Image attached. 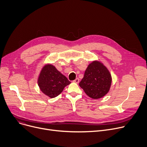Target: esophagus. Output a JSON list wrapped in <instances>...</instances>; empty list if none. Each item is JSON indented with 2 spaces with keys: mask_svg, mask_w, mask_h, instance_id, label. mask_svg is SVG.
<instances>
[{
  "mask_svg": "<svg viewBox=\"0 0 147 147\" xmlns=\"http://www.w3.org/2000/svg\"><path fill=\"white\" fill-rule=\"evenodd\" d=\"M73 82H74V83H78L79 82V78H76V79L74 80H73Z\"/></svg>",
  "mask_w": 147,
  "mask_h": 147,
  "instance_id": "esophagus-1",
  "label": "esophagus"
}]
</instances>
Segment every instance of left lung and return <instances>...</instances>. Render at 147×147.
<instances>
[{
	"label": "left lung",
	"instance_id": "obj_1",
	"mask_svg": "<svg viewBox=\"0 0 147 147\" xmlns=\"http://www.w3.org/2000/svg\"><path fill=\"white\" fill-rule=\"evenodd\" d=\"M111 83L112 77L108 70L102 63L96 61L87 67L79 86L87 96L97 99L109 92Z\"/></svg>",
	"mask_w": 147,
	"mask_h": 147
}]
</instances>
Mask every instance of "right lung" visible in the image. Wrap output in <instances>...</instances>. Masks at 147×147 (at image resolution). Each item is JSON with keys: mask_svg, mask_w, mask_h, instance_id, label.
<instances>
[{"mask_svg": "<svg viewBox=\"0 0 147 147\" xmlns=\"http://www.w3.org/2000/svg\"><path fill=\"white\" fill-rule=\"evenodd\" d=\"M38 83L41 90L51 98L59 95L64 87L71 83L51 64L45 65L42 68Z\"/></svg>", "mask_w": 147, "mask_h": 147, "instance_id": "add662e5", "label": "right lung"}]
</instances>
